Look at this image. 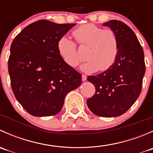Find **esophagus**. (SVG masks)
I'll use <instances>...</instances> for the list:
<instances>
[{"label":"esophagus","instance_id":"obj_1","mask_svg":"<svg viewBox=\"0 0 153 153\" xmlns=\"http://www.w3.org/2000/svg\"><path fill=\"white\" fill-rule=\"evenodd\" d=\"M86 78H87V76H86V75H84V74H82V81H86Z\"/></svg>","mask_w":153,"mask_h":153}]
</instances>
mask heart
<instances>
[{"mask_svg": "<svg viewBox=\"0 0 153 153\" xmlns=\"http://www.w3.org/2000/svg\"><path fill=\"white\" fill-rule=\"evenodd\" d=\"M72 35L80 47H87L85 54L87 61L81 66L84 72H104L115 64L119 52V41L115 31L86 24L75 29ZM58 50L69 67H75L81 62L76 44L69 38H60Z\"/></svg>", "mask_w": 153, "mask_h": 153, "instance_id": "obj_1", "label": "heart"}]
</instances>
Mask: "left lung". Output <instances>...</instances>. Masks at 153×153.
<instances>
[{
  "label": "left lung",
  "mask_w": 153,
  "mask_h": 153,
  "mask_svg": "<svg viewBox=\"0 0 153 153\" xmlns=\"http://www.w3.org/2000/svg\"><path fill=\"white\" fill-rule=\"evenodd\" d=\"M103 25L117 34L119 52L110 69L88 76L95 93L86 103L95 115L116 117L125 113L139 97L146 70L144 55L135 34L124 22L111 20Z\"/></svg>",
  "instance_id": "left-lung-1"
}]
</instances>
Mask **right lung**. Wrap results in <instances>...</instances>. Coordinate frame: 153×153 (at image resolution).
Masks as SVG:
<instances>
[{
  "instance_id": "right-lung-1",
  "label": "right lung",
  "mask_w": 153,
  "mask_h": 153,
  "mask_svg": "<svg viewBox=\"0 0 153 153\" xmlns=\"http://www.w3.org/2000/svg\"><path fill=\"white\" fill-rule=\"evenodd\" d=\"M75 25L40 20L12 41L8 61L11 86L30 115H56L68 92L81 85V74L68 66L58 50L60 38Z\"/></svg>"
}]
</instances>
